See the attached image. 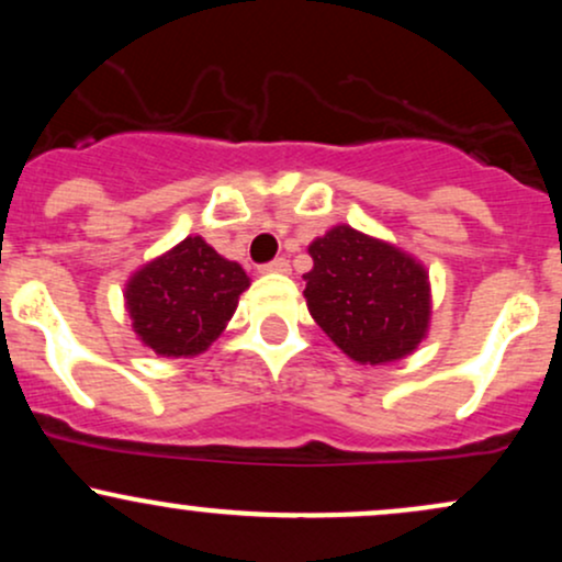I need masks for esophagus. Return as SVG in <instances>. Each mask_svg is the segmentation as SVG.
<instances>
[{
    "label": "esophagus",
    "mask_w": 562,
    "mask_h": 562,
    "mask_svg": "<svg viewBox=\"0 0 562 562\" xmlns=\"http://www.w3.org/2000/svg\"><path fill=\"white\" fill-rule=\"evenodd\" d=\"M261 272L263 274H288L290 272V263H288V259H274V261L263 263Z\"/></svg>",
    "instance_id": "1"
}]
</instances>
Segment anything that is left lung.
Listing matches in <instances>:
<instances>
[{"instance_id":"left-lung-1","label":"left lung","mask_w":562,"mask_h":562,"mask_svg":"<svg viewBox=\"0 0 562 562\" xmlns=\"http://www.w3.org/2000/svg\"><path fill=\"white\" fill-rule=\"evenodd\" d=\"M308 314L346 357L389 364L409 357L430 327L428 269L393 243L335 224L308 245Z\"/></svg>"}]
</instances>
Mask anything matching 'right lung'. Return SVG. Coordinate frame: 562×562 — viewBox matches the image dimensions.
I'll list each match as a JSON object with an SVG mask.
<instances>
[{
	"mask_svg": "<svg viewBox=\"0 0 562 562\" xmlns=\"http://www.w3.org/2000/svg\"><path fill=\"white\" fill-rule=\"evenodd\" d=\"M250 277L200 235L184 237L128 277L132 327L158 357H198L224 333Z\"/></svg>",
	"mask_w": 562,
	"mask_h": 562,
	"instance_id": "1",
	"label": "right lung"
}]
</instances>
